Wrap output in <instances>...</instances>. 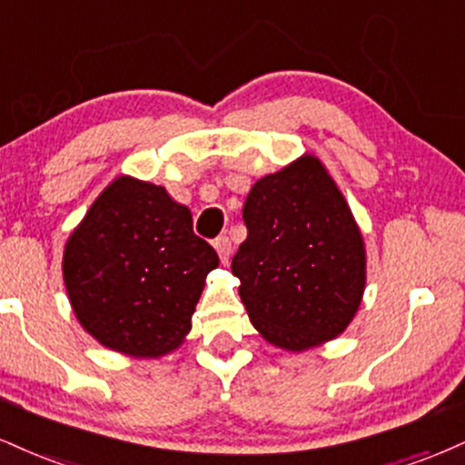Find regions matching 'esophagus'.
Wrapping results in <instances>:
<instances>
[{"label": "esophagus", "mask_w": 465, "mask_h": 465, "mask_svg": "<svg viewBox=\"0 0 465 465\" xmlns=\"http://www.w3.org/2000/svg\"><path fill=\"white\" fill-rule=\"evenodd\" d=\"M214 249L218 257H221V262H227L229 255H232V240H229L227 236H218L214 240Z\"/></svg>", "instance_id": "1"}]
</instances>
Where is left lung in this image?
Instances as JSON below:
<instances>
[{"instance_id": "obj_1", "label": "left lung", "mask_w": 465, "mask_h": 465, "mask_svg": "<svg viewBox=\"0 0 465 465\" xmlns=\"http://www.w3.org/2000/svg\"><path fill=\"white\" fill-rule=\"evenodd\" d=\"M247 240L232 260L240 299L268 342L305 351L353 321L366 251L349 205L321 160L303 155L251 188Z\"/></svg>"}]
</instances>
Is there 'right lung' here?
I'll return each instance as SVG.
<instances>
[{"mask_svg": "<svg viewBox=\"0 0 465 465\" xmlns=\"http://www.w3.org/2000/svg\"><path fill=\"white\" fill-rule=\"evenodd\" d=\"M216 251L193 214L162 186L119 177L99 194L64 247L63 272L82 327L104 346L160 357L190 331Z\"/></svg>", "mask_w": 465, "mask_h": 465, "instance_id": "add662e5", "label": "right lung"}]
</instances>
